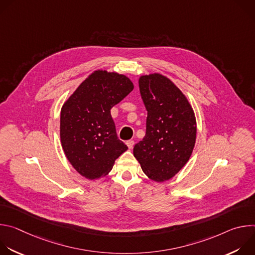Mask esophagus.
<instances>
[{
    "label": "esophagus",
    "mask_w": 255,
    "mask_h": 255,
    "mask_svg": "<svg viewBox=\"0 0 255 255\" xmlns=\"http://www.w3.org/2000/svg\"><path fill=\"white\" fill-rule=\"evenodd\" d=\"M126 144H127L128 148L131 149V148H133V146H134V141H133V140H128V141L126 142Z\"/></svg>",
    "instance_id": "1"
}]
</instances>
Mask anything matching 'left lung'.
I'll use <instances>...</instances> for the list:
<instances>
[{
  "label": "left lung",
  "mask_w": 255,
  "mask_h": 255,
  "mask_svg": "<svg viewBox=\"0 0 255 255\" xmlns=\"http://www.w3.org/2000/svg\"><path fill=\"white\" fill-rule=\"evenodd\" d=\"M139 90L147 111L146 134L133 148L143 172L162 183L189 161L197 136L196 117L186 96L160 74L142 76Z\"/></svg>",
  "instance_id": "1"
}]
</instances>
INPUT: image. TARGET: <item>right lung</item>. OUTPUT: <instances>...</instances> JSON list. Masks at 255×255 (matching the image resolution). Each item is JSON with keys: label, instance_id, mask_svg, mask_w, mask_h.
<instances>
[{"label": "right lung", "instance_id": "add662e5", "mask_svg": "<svg viewBox=\"0 0 255 255\" xmlns=\"http://www.w3.org/2000/svg\"><path fill=\"white\" fill-rule=\"evenodd\" d=\"M133 88L126 76L99 69L63 104L62 149L70 164L86 178L97 179L108 174L115 160L128 149L117 136L111 109Z\"/></svg>", "mask_w": 255, "mask_h": 255}]
</instances>
